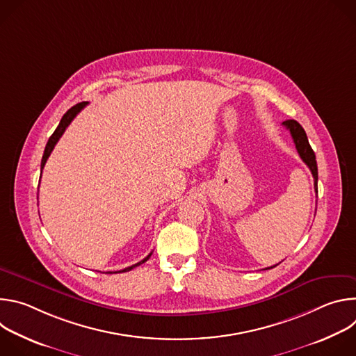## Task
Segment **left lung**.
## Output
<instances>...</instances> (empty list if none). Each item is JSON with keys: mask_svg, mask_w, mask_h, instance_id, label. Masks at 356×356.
I'll return each mask as SVG.
<instances>
[{"mask_svg": "<svg viewBox=\"0 0 356 356\" xmlns=\"http://www.w3.org/2000/svg\"><path fill=\"white\" fill-rule=\"evenodd\" d=\"M283 125L290 131L291 134V138L294 140V145H296V149L298 152V155L301 158V161L306 163L309 166V169L312 170V175L314 177V187H316V191H317V183H318V169H317V161H316V154L314 150L312 149L310 143H309V139H307V135H306V131L302 129V127L294 121V120H287L283 122ZM279 265V264H277ZM275 265V266H277ZM275 266H270V268H266V269H272Z\"/></svg>", "mask_w": 356, "mask_h": 356, "instance_id": "8db88e82", "label": "left lung"}]
</instances>
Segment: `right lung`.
I'll return each mask as SVG.
<instances>
[{
    "mask_svg": "<svg viewBox=\"0 0 356 356\" xmlns=\"http://www.w3.org/2000/svg\"><path fill=\"white\" fill-rule=\"evenodd\" d=\"M87 106V103L86 101H83V103H79V104H76V106H73L63 117H62V120H60V122H59V125H58V128L55 129V132L52 134V136L49 138V140H47V143H46V147H44V152H43V156H42V162H40V170H43V168H44V163H46V161H47V158L50 156V154H52V150H54V147H55V145L58 143V140L60 139V136L63 135V132L66 131V128L70 125V122L74 120V117L84 108ZM150 255H152V252L149 253V255L145 258V259H142L140 262H138V264H135V265H132V266H128V268H125V269H122V270H118V272H114V273H124V272H129V270H132L134 268H136V266H139V265H142V264H145L149 258H150ZM110 273H113V272H110Z\"/></svg>",
    "mask_w": 356,
    "mask_h": 356,
    "instance_id": "add662e5",
    "label": "right lung"
}]
</instances>
